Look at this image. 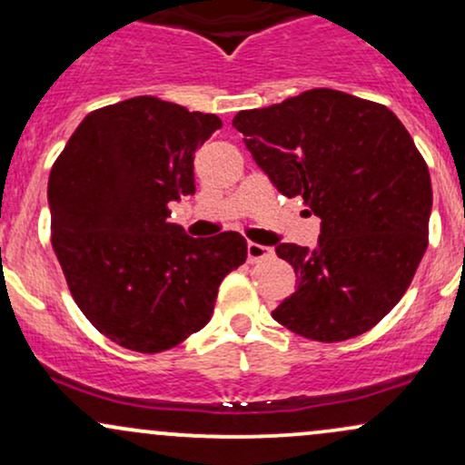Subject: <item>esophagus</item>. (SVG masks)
I'll return each mask as SVG.
<instances>
[{
	"instance_id": "1",
	"label": "esophagus",
	"mask_w": 465,
	"mask_h": 465,
	"mask_svg": "<svg viewBox=\"0 0 465 465\" xmlns=\"http://www.w3.org/2000/svg\"><path fill=\"white\" fill-rule=\"evenodd\" d=\"M271 253H273V249L264 247V244H258V242H249V244H247V258H249V262H260V260L269 258Z\"/></svg>"
}]
</instances>
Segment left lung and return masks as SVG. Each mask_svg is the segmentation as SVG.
Instances as JSON below:
<instances>
[{
	"instance_id": "1",
	"label": "left lung",
	"mask_w": 465,
	"mask_h": 465,
	"mask_svg": "<svg viewBox=\"0 0 465 465\" xmlns=\"http://www.w3.org/2000/svg\"><path fill=\"white\" fill-rule=\"evenodd\" d=\"M233 129L277 192L322 218L314 249L275 247L300 284L273 319L323 343L367 332L404 295L429 244L433 190L409 131L387 106L334 89L240 111Z\"/></svg>"
}]
</instances>
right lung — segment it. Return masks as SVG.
Instances as JSON below:
<instances>
[{
	"label": "right lung",
	"instance_id": "add662e5",
	"mask_svg": "<svg viewBox=\"0 0 465 465\" xmlns=\"http://www.w3.org/2000/svg\"><path fill=\"white\" fill-rule=\"evenodd\" d=\"M221 117L153 95L84 117L52 165V247L74 302L106 339L154 354L210 322L238 232L192 238L170 203L194 194V153Z\"/></svg>",
	"mask_w": 465,
	"mask_h": 465
}]
</instances>
